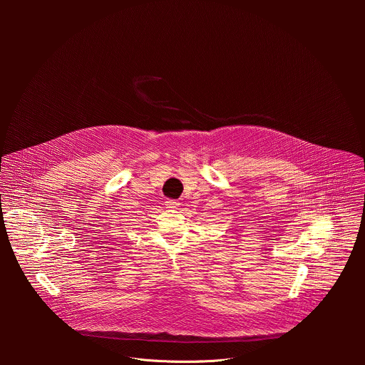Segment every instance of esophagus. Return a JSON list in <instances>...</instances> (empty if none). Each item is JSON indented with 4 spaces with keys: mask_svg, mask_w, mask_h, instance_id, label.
<instances>
[{
    "mask_svg": "<svg viewBox=\"0 0 365 365\" xmlns=\"http://www.w3.org/2000/svg\"><path fill=\"white\" fill-rule=\"evenodd\" d=\"M165 205H167V208L177 209L178 208V205H180V202L173 201V200H167V201H165Z\"/></svg>",
    "mask_w": 365,
    "mask_h": 365,
    "instance_id": "obj_1",
    "label": "esophagus"
}]
</instances>
